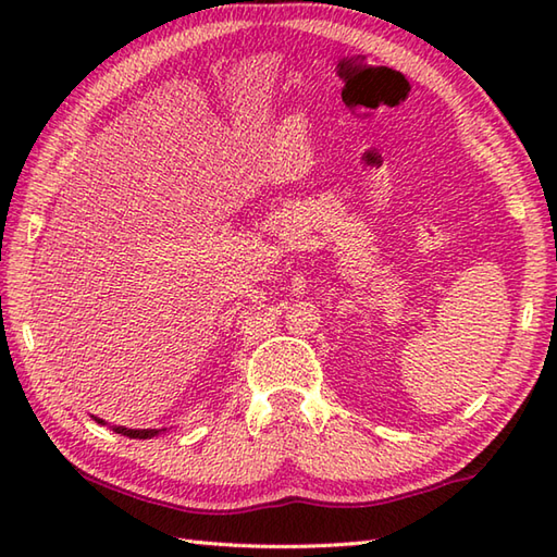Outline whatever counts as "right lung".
Wrapping results in <instances>:
<instances>
[{
  "label": "right lung",
  "mask_w": 557,
  "mask_h": 557,
  "mask_svg": "<svg viewBox=\"0 0 557 557\" xmlns=\"http://www.w3.org/2000/svg\"><path fill=\"white\" fill-rule=\"evenodd\" d=\"M98 423H104L102 419H96ZM114 431L116 433H122V435H126V437H152V435H158L160 431H164V429H144V431H138V429H124V425H114Z\"/></svg>",
  "instance_id": "right-lung-1"
}]
</instances>
